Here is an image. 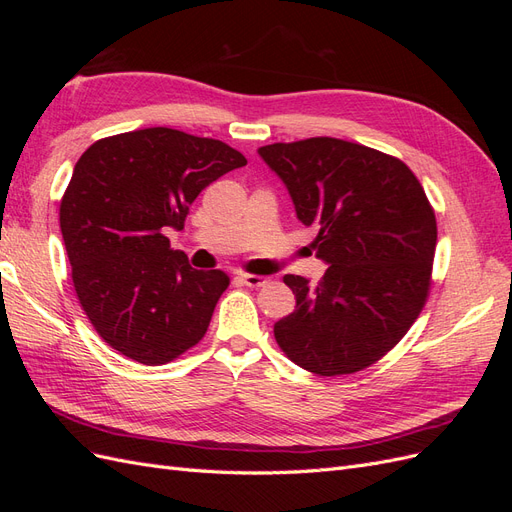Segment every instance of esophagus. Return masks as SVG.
<instances>
[{
    "label": "esophagus",
    "instance_id": "obj_1",
    "mask_svg": "<svg viewBox=\"0 0 512 512\" xmlns=\"http://www.w3.org/2000/svg\"><path fill=\"white\" fill-rule=\"evenodd\" d=\"M237 280L241 282V284H245V286H250V288H260V286H265L269 280L267 277H262V275H252V273H241Z\"/></svg>",
    "mask_w": 512,
    "mask_h": 512
}]
</instances>
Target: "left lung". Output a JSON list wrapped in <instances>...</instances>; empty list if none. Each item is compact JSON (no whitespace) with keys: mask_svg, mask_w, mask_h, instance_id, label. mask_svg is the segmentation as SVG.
<instances>
[{"mask_svg":"<svg viewBox=\"0 0 512 512\" xmlns=\"http://www.w3.org/2000/svg\"><path fill=\"white\" fill-rule=\"evenodd\" d=\"M258 156L329 265L316 286L284 277L297 307L275 322L277 344L318 376L380 361L421 314L431 284L438 228L423 185L401 160L342 138L275 143Z\"/></svg>","mask_w":512,"mask_h":512,"instance_id":"1","label":"left lung"}]
</instances>
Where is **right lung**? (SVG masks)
Instances as JSON below:
<instances>
[{
    "label": "right lung",
    "mask_w": 512,
    "mask_h": 512,
    "mask_svg": "<svg viewBox=\"0 0 512 512\" xmlns=\"http://www.w3.org/2000/svg\"><path fill=\"white\" fill-rule=\"evenodd\" d=\"M213 138L145 128L91 145L59 205L72 282L87 318L113 350L164 365L196 346L230 280L192 269L170 250L207 185L245 166Z\"/></svg>",
    "instance_id": "1"
}]
</instances>
